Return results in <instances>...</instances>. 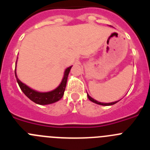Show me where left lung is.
I'll list each match as a JSON object with an SVG mask.
<instances>
[{
	"mask_svg": "<svg viewBox=\"0 0 150 150\" xmlns=\"http://www.w3.org/2000/svg\"><path fill=\"white\" fill-rule=\"evenodd\" d=\"M87 96H88V99H89V100H91V101H92V102H93V103H95V104H99V105H103V106H110V105H113V104H116V103H117V102L119 101V100H117V101L111 102V103H102V102H99V101H98V100H95V99H94V98H91V97H90L89 95H88V94H87Z\"/></svg>",
	"mask_w": 150,
	"mask_h": 150,
	"instance_id": "obj_1",
	"label": "left lung"
}]
</instances>
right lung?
Instances as JSON below:
<instances>
[{
	"label": "right lung",
	"instance_id": "1",
	"mask_svg": "<svg viewBox=\"0 0 150 150\" xmlns=\"http://www.w3.org/2000/svg\"><path fill=\"white\" fill-rule=\"evenodd\" d=\"M71 67H72V66H70L65 70L64 74L63 79H62L59 86L52 91H47V92H40V91H36V90L32 89L31 88L28 86L27 85H25V83H22L17 77L16 69H15V75L16 78V81L19 87H20L21 90L23 91V93L30 100L34 101L36 104H40V105H46V104H53V103L59 101V100L62 98L64 90H65L66 84H67V76H68Z\"/></svg>",
	"mask_w": 150,
	"mask_h": 150
}]
</instances>
